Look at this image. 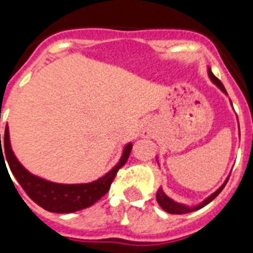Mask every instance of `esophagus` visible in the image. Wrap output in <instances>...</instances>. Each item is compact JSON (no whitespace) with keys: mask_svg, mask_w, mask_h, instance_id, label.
<instances>
[{"mask_svg":"<svg viewBox=\"0 0 253 253\" xmlns=\"http://www.w3.org/2000/svg\"><path fill=\"white\" fill-rule=\"evenodd\" d=\"M143 136H144V138H148V136H150V132H147V131H143Z\"/></svg>","mask_w":253,"mask_h":253,"instance_id":"esophagus-1","label":"esophagus"}]
</instances>
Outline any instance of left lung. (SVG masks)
Returning <instances> with one entry per match:
<instances>
[{"mask_svg": "<svg viewBox=\"0 0 253 253\" xmlns=\"http://www.w3.org/2000/svg\"><path fill=\"white\" fill-rule=\"evenodd\" d=\"M208 75H209V77H210V80L212 81V84H215L216 86L219 87L220 90L223 91L224 94L227 95V91H226V89H224L223 84H222V83H220V81L218 80L215 76H214V73L211 72L210 67H208ZM230 102H231V101H230ZM231 105H232V103H231ZM228 177H230V176H228ZM228 177L226 178V181H224L223 184L220 185L219 188L216 189L215 192L212 193V194H210L208 198H205L202 202H200L198 205H196V206H188V205H184V204H180V202H176V201L172 200V198H169V197L167 196L162 188H159L158 193H156V200H158V204L160 205V208H162L164 211L169 212V214H188V212L196 211V210H200V209H202L204 206H206L208 204H210V202H211V201L214 200V198H215V197L218 196L220 192H222V189L224 188V185L227 184Z\"/></svg>", "mask_w": 253, "mask_h": 253, "instance_id": "8db88e82", "label": "left lung"}]
</instances>
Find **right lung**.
<instances>
[{"label": "right lung", "mask_w": 253, "mask_h": 253, "mask_svg": "<svg viewBox=\"0 0 253 253\" xmlns=\"http://www.w3.org/2000/svg\"><path fill=\"white\" fill-rule=\"evenodd\" d=\"M131 148H132V144L127 143L123 148L119 162L106 174L99 177L98 180L86 182V184H57V182L44 180L42 177L30 173L18 162L10 144L9 127L6 126L5 128L3 144H1L0 134V162L3 156H6V162L9 164L11 173L17 178L23 190L27 193V196L35 204H38L47 211L59 212V214L75 212L86 209L95 204L101 197L105 196L107 190L110 189V185L118 169L125 166V163L127 162ZM2 149L4 151H2Z\"/></svg>", "instance_id": "right-lung-1"}]
</instances>
